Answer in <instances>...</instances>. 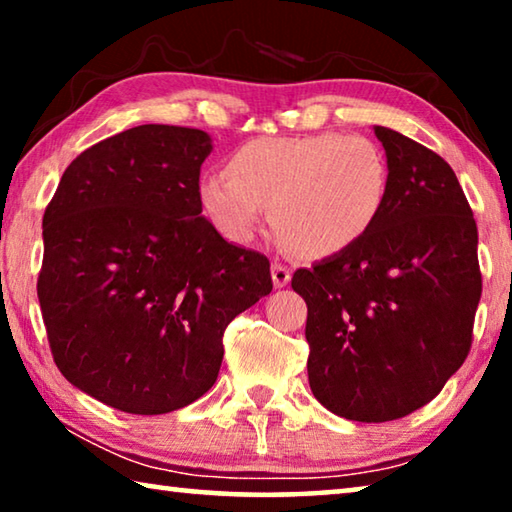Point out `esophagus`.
I'll return each mask as SVG.
<instances>
[{"label": "esophagus", "instance_id": "esophagus-1", "mask_svg": "<svg viewBox=\"0 0 512 512\" xmlns=\"http://www.w3.org/2000/svg\"><path fill=\"white\" fill-rule=\"evenodd\" d=\"M271 277H273L275 289L287 287V284L291 282V271H289V266H284L282 262H273V266H271Z\"/></svg>", "mask_w": 512, "mask_h": 512}]
</instances>
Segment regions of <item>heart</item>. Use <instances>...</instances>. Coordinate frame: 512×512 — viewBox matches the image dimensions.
I'll use <instances>...</instances> for the list:
<instances>
[{"instance_id": "heart-1", "label": "heart", "mask_w": 512, "mask_h": 512, "mask_svg": "<svg viewBox=\"0 0 512 512\" xmlns=\"http://www.w3.org/2000/svg\"><path fill=\"white\" fill-rule=\"evenodd\" d=\"M391 189L377 142L316 133L257 137L230 155L228 171L203 176L198 194L225 237L246 241L268 207L273 235L293 255L345 253L375 228Z\"/></svg>"}]
</instances>
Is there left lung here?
Returning a JSON list of instances; mask_svg holds the SVG:
<instances>
[{
	"label": "left lung",
	"mask_w": 512,
	"mask_h": 512,
	"mask_svg": "<svg viewBox=\"0 0 512 512\" xmlns=\"http://www.w3.org/2000/svg\"><path fill=\"white\" fill-rule=\"evenodd\" d=\"M375 135L391 169L384 214L357 246L291 280L307 302L311 393L357 422L404 418L443 391L481 300L479 232L456 173L402 133Z\"/></svg>",
	"instance_id": "obj_1"
}]
</instances>
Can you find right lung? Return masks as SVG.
<instances>
[{
  "mask_svg": "<svg viewBox=\"0 0 512 512\" xmlns=\"http://www.w3.org/2000/svg\"><path fill=\"white\" fill-rule=\"evenodd\" d=\"M212 137L144 124L83 151L42 219L38 300L58 370L94 400L160 415L210 391L230 320L271 293V264L205 219Z\"/></svg>",
  "mask_w": 512,
  "mask_h": 512,
  "instance_id": "obj_1",
  "label": "right lung"
}]
</instances>
